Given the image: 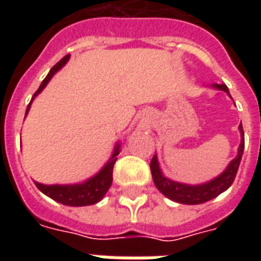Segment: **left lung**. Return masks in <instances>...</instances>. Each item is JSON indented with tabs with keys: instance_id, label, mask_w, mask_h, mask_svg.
Returning <instances> with one entry per match:
<instances>
[{
	"instance_id": "obj_1",
	"label": "left lung",
	"mask_w": 261,
	"mask_h": 261,
	"mask_svg": "<svg viewBox=\"0 0 261 261\" xmlns=\"http://www.w3.org/2000/svg\"><path fill=\"white\" fill-rule=\"evenodd\" d=\"M215 88H218L221 91L228 92L226 85H215ZM239 130L242 133V141L236 158L233 161H230L228 168L218 177H215L214 180L204 183V185L189 186V185H183V183H177V181H172L169 179H166L161 173L158 159H156V155H155L152 161H151V173H152L153 183H155L156 189L164 196L170 198V200L180 202V204H190V205L202 204V202L210 201V200H213L217 196H219L221 193L225 192L233 183L236 173H238V169H239V165H241L243 148H245V138H243V127H242V124L239 125Z\"/></svg>"
}]
</instances>
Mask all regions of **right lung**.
Here are the masks:
<instances>
[{
	"label": "right lung",
	"instance_id": "add662e5",
	"mask_svg": "<svg viewBox=\"0 0 261 261\" xmlns=\"http://www.w3.org/2000/svg\"><path fill=\"white\" fill-rule=\"evenodd\" d=\"M69 54H67L65 57L60 60L57 64L54 65L53 68L50 69V72L47 74V76L43 80L42 85L39 86V89L35 92V95L32 97V100L35 99L36 95H39L40 92L43 91V88L47 85V82L51 80L57 71H59L63 65L68 61ZM31 100V103H32ZM31 103L28 105V109H26V114L29 112V108H31ZM119 145L114 149L112 158L109 161L108 164L105 165L103 168L96 176L91 177L89 180H86L85 183H81V185H69V186H60V185H53V186H47V185H42V183H36V187L42 193H44L46 196H48L50 198H53L56 201L61 202V204H65V205H71V207H82V205H91V204H95V202L100 201L103 198V196L108 193V190L112 186V181H113V166L117 161V155H119Z\"/></svg>",
	"mask_w": 261,
	"mask_h": 261
}]
</instances>
